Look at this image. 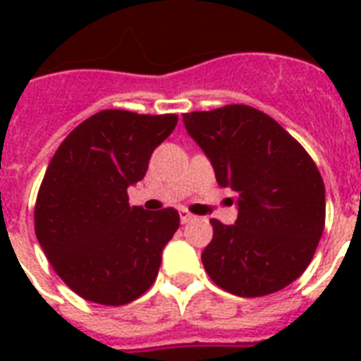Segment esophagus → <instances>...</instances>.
Instances as JSON below:
<instances>
[{
  "mask_svg": "<svg viewBox=\"0 0 361 361\" xmlns=\"http://www.w3.org/2000/svg\"><path fill=\"white\" fill-rule=\"evenodd\" d=\"M195 219V215L189 214L187 209H180V221L185 225V223H191V221Z\"/></svg>",
  "mask_w": 361,
  "mask_h": 361,
  "instance_id": "34e87169",
  "label": "esophagus"
}]
</instances>
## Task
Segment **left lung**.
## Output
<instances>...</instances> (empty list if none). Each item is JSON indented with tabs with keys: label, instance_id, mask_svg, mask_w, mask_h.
I'll list each match as a JSON object with an SVG mask.
<instances>
[{
	"label": "left lung",
	"instance_id": "obj_1",
	"mask_svg": "<svg viewBox=\"0 0 361 361\" xmlns=\"http://www.w3.org/2000/svg\"><path fill=\"white\" fill-rule=\"evenodd\" d=\"M221 187L236 192L238 219H212L202 252L209 279L241 298L268 296L305 271L324 231V181L302 144L247 104L183 114Z\"/></svg>",
	"mask_w": 361,
	"mask_h": 361
}]
</instances>
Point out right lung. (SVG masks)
I'll use <instances>...</instances> for the list:
<instances>
[{
  "instance_id": "obj_1",
  "label": "right lung",
  "mask_w": 361,
  "mask_h": 361,
  "mask_svg": "<svg viewBox=\"0 0 361 361\" xmlns=\"http://www.w3.org/2000/svg\"><path fill=\"white\" fill-rule=\"evenodd\" d=\"M176 114L101 110L61 142L35 202V234L71 290L125 305L153 285L164 245L180 226L174 208L129 206L127 187L146 176Z\"/></svg>"
}]
</instances>
